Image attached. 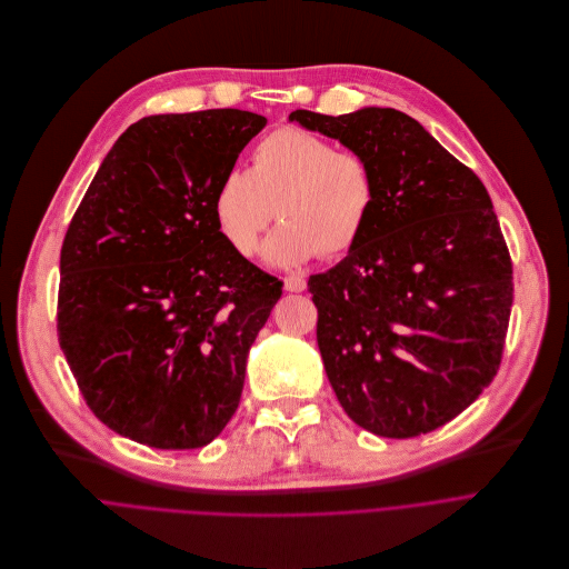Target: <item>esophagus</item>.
I'll list each match as a JSON object with an SVG mask.
<instances>
[{
    "label": "esophagus",
    "mask_w": 569,
    "mask_h": 569,
    "mask_svg": "<svg viewBox=\"0 0 569 569\" xmlns=\"http://www.w3.org/2000/svg\"><path fill=\"white\" fill-rule=\"evenodd\" d=\"M284 291H291V293H300L307 289V280L302 276H289L284 278Z\"/></svg>",
    "instance_id": "34e87169"
}]
</instances>
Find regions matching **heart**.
I'll list each match as a JSON object with an SVG mask.
<instances>
[{
  "instance_id": "heart-1",
  "label": "heart",
  "mask_w": 569,
  "mask_h": 569,
  "mask_svg": "<svg viewBox=\"0 0 569 569\" xmlns=\"http://www.w3.org/2000/svg\"><path fill=\"white\" fill-rule=\"evenodd\" d=\"M377 203L370 163L338 152L298 128L264 137L247 172H226L210 199L219 236L240 256H253L271 219L282 223L267 238L271 267H300L322 253L338 258L357 247Z\"/></svg>"
}]
</instances>
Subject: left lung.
<instances>
[{"label": "left lung", "instance_id": "obj_1", "mask_svg": "<svg viewBox=\"0 0 569 569\" xmlns=\"http://www.w3.org/2000/svg\"><path fill=\"white\" fill-rule=\"evenodd\" d=\"M289 121L366 159L370 223L348 258L309 278L327 379L361 428L392 439L467 410L498 372L511 260L482 181L392 107Z\"/></svg>", "mask_w": 569, "mask_h": 569}]
</instances>
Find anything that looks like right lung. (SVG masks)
<instances>
[{"label": "right lung", "mask_w": 569, "mask_h": 569, "mask_svg": "<svg viewBox=\"0 0 569 569\" xmlns=\"http://www.w3.org/2000/svg\"><path fill=\"white\" fill-rule=\"evenodd\" d=\"M264 126L242 109L141 119L69 223L60 348L91 412L132 441L201 448L238 410L282 282L219 236L210 199Z\"/></svg>", "instance_id": "right-lung-1"}]
</instances>
